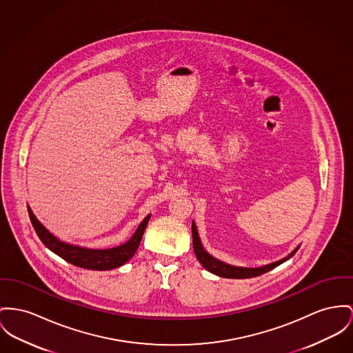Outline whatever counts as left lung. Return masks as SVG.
<instances>
[{"instance_id": "8db88e82", "label": "left lung", "mask_w": 353, "mask_h": 353, "mask_svg": "<svg viewBox=\"0 0 353 353\" xmlns=\"http://www.w3.org/2000/svg\"><path fill=\"white\" fill-rule=\"evenodd\" d=\"M191 232H192V248H194V253H195L198 261L202 263V266L206 270H209L212 274H216V276L225 277V279H252V277H257V276H261V274L277 268L279 265H281L282 262L292 259L296 254V252L299 250V248H296L288 257L280 259L277 262L261 266V268H239V266H233V265L225 263V262L214 259L212 256H210L202 246V242L199 239V235L196 232V226H195L194 222L191 225Z\"/></svg>"}]
</instances>
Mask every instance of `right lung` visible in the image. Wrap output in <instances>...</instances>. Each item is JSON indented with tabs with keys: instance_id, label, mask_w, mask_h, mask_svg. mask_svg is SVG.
<instances>
[{
	"instance_id": "1",
	"label": "right lung",
	"mask_w": 353,
	"mask_h": 353,
	"mask_svg": "<svg viewBox=\"0 0 353 353\" xmlns=\"http://www.w3.org/2000/svg\"><path fill=\"white\" fill-rule=\"evenodd\" d=\"M28 212H29L30 222L39 238L50 252H53L54 254L65 259L67 262H70L74 266L90 269V270H111L124 265L128 259H132V256L137 253L141 245V236L151 216L148 214L141 221L137 232L125 243L112 249H87V248L74 246L60 241L59 238H56L54 235L48 232L47 229L43 226V223L34 216L30 208H28Z\"/></svg>"
}]
</instances>
